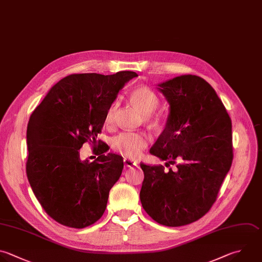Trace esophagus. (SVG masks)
<instances>
[{"mask_svg": "<svg viewBox=\"0 0 262 262\" xmlns=\"http://www.w3.org/2000/svg\"><path fill=\"white\" fill-rule=\"evenodd\" d=\"M124 164H125L126 167H130V168L133 167V166H137V163L135 161H132V160L127 159V158L124 159Z\"/></svg>", "mask_w": 262, "mask_h": 262, "instance_id": "1", "label": "esophagus"}]
</instances>
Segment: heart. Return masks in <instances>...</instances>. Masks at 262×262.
I'll return each instance as SVG.
<instances>
[{"mask_svg": "<svg viewBox=\"0 0 262 262\" xmlns=\"http://www.w3.org/2000/svg\"><path fill=\"white\" fill-rule=\"evenodd\" d=\"M130 98L133 104H135L144 115H147L146 119H150L149 114H151L158 107L160 102L158 95L147 87L136 88L131 93ZM117 107L118 103L115 102L107 110L104 120L107 126L114 124ZM148 143L149 138L143 132L124 131L116 135L112 140L114 150L129 159L139 158L147 147Z\"/></svg>", "mask_w": 262, "mask_h": 262, "instance_id": "obj_1", "label": "heart"}]
</instances>
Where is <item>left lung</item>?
<instances>
[{
    "label": "left lung",
    "mask_w": 262,
    "mask_h": 262,
    "mask_svg": "<svg viewBox=\"0 0 262 262\" xmlns=\"http://www.w3.org/2000/svg\"><path fill=\"white\" fill-rule=\"evenodd\" d=\"M168 101L166 126L149 149L173 171L140 163V201L158 223L182 226L203 217L216 201L232 162L231 121L204 79L182 75L158 85Z\"/></svg>",
    "instance_id": "1"
}]
</instances>
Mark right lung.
<instances>
[{
  "label": "right lung",
  "mask_w": 262,
  "mask_h": 262,
  "mask_svg": "<svg viewBox=\"0 0 262 262\" xmlns=\"http://www.w3.org/2000/svg\"><path fill=\"white\" fill-rule=\"evenodd\" d=\"M134 72L75 74L56 83L33 112L27 131V175L46 213L58 223L84 228L104 213L108 193L124 168L123 158L96 141L105 115ZM88 140L99 155L79 158Z\"/></svg>",
  "instance_id": "right-lung-1"
}]
</instances>
